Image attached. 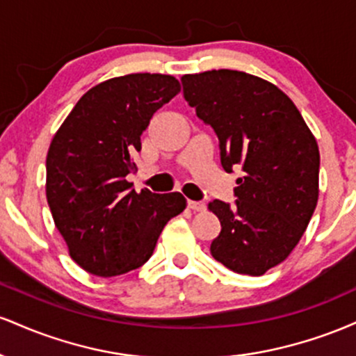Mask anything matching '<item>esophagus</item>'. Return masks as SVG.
Listing matches in <instances>:
<instances>
[{
	"instance_id": "34e87169",
	"label": "esophagus",
	"mask_w": 356,
	"mask_h": 356,
	"mask_svg": "<svg viewBox=\"0 0 356 356\" xmlns=\"http://www.w3.org/2000/svg\"><path fill=\"white\" fill-rule=\"evenodd\" d=\"M187 206H189L192 211H197V212L206 211V202H202V201H189L187 202Z\"/></svg>"
}]
</instances>
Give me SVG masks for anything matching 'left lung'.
<instances>
[{"instance_id": "obj_1", "label": "left lung", "mask_w": 356, "mask_h": 356, "mask_svg": "<svg viewBox=\"0 0 356 356\" xmlns=\"http://www.w3.org/2000/svg\"><path fill=\"white\" fill-rule=\"evenodd\" d=\"M182 88L218 136L224 170L241 169L234 204H209L220 220L211 254L239 275H264L295 249L316 207V140L296 105L259 76L211 70L184 75Z\"/></svg>"}]
</instances>
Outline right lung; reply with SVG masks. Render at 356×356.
<instances>
[{"instance_id": "1", "label": "right lung", "mask_w": 356, "mask_h": 356, "mask_svg": "<svg viewBox=\"0 0 356 356\" xmlns=\"http://www.w3.org/2000/svg\"><path fill=\"white\" fill-rule=\"evenodd\" d=\"M181 92L170 75L132 73L90 88L53 137L47 199L70 256L85 271L117 276L152 256L167 220L186 209L181 192L137 194L132 155L162 105Z\"/></svg>"}]
</instances>
